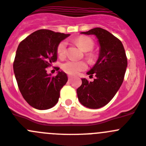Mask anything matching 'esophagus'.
Returning a JSON list of instances; mask_svg holds the SVG:
<instances>
[{
    "label": "esophagus",
    "instance_id": "obj_1",
    "mask_svg": "<svg viewBox=\"0 0 146 146\" xmlns=\"http://www.w3.org/2000/svg\"><path fill=\"white\" fill-rule=\"evenodd\" d=\"M68 79H69V81H71V80H72V76L69 75V76H68Z\"/></svg>",
    "mask_w": 146,
    "mask_h": 146
}]
</instances>
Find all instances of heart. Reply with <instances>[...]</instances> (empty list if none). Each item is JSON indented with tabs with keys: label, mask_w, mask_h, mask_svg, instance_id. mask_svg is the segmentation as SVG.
Listing matches in <instances>:
<instances>
[{
	"label": "heart",
	"mask_w": 146,
	"mask_h": 146,
	"mask_svg": "<svg viewBox=\"0 0 146 146\" xmlns=\"http://www.w3.org/2000/svg\"><path fill=\"white\" fill-rule=\"evenodd\" d=\"M82 49L84 51H89L92 50L94 47V41L92 38L87 36H80L76 40ZM66 43L65 41H62L57 46V53L60 57H64L66 54ZM86 56L90 60H92L94 57L92 53H87ZM62 68L67 74L71 75H76L81 71L87 69V64L83 61H74L69 60L62 65Z\"/></svg>",
	"instance_id": "obj_1"
}]
</instances>
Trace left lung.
Listing matches in <instances>:
<instances>
[{
  "instance_id": "left-lung-1",
  "label": "left lung",
  "mask_w": 146,
  "mask_h": 146,
  "mask_svg": "<svg viewBox=\"0 0 146 146\" xmlns=\"http://www.w3.org/2000/svg\"><path fill=\"white\" fill-rule=\"evenodd\" d=\"M81 34L95 35L100 46L99 56L95 64L87 72L96 78L93 82L82 79V85L77 90L80 103L90 109L106 105L122 85L127 60L121 41L101 28L90 29Z\"/></svg>"
}]
</instances>
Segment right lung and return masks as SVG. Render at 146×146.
<instances>
[{"mask_svg": "<svg viewBox=\"0 0 146 146\" xmlns=\"http://www.w3.org/2000/svg\"><path fill=\"white\" fill-rule=\"evenodd\" d=\"M69 36L41 29L30 34L18 46L13 62L15 77L23 98L34 108L50 109L59 100L67 76L58 71L56 77H52L47 74L46 68L56 62L58 45Z\"/></svg>", "mask_w": 146, "mask_h": 146, "instance_id": "add662e5", "label": "right lung"}]
</instances>
